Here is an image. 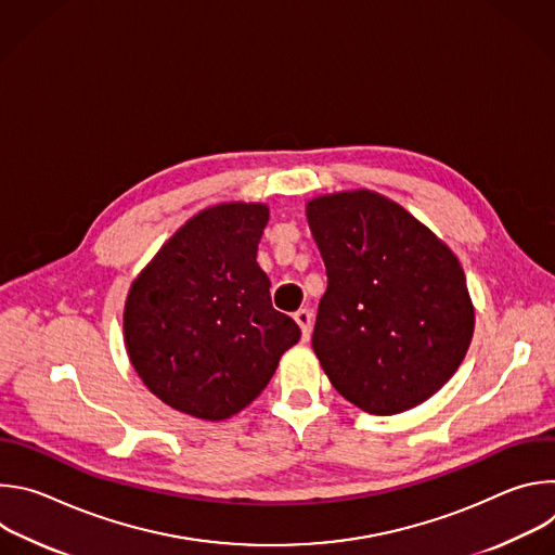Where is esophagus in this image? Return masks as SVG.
<instances>
[{
    "mask_svg": "<svg viewBox=\"0 0 555 555\" xmlns=\"http://www.w3.org/2000/svg\"><path fill=\"white\" fill-rule=\"evenodd\" d=\"M294 321L298 323V327H300V332H302V340H307L309 334H311V325H313L311 311H309V309H298V311L294 313Z\"/></svg>",
    "mask_w": 555,
    "mask_h": 555,
    "instance_id": "obj_1",
    "label": "esophagus"
}]
</instances>
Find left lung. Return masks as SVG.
I'll use <instances>...</instances> for the list:
<instances>
[{
  "label": "left lung",
  "mask_w": 555,
  "mask_h": 555,
  "mask_svg": "<svg viewBox=\"0 0 555 555\" xmlns=\"http://www.w3.org/2000/svg\"><path fill=\"white\" fill-rule=\"evenodd\" d=\"M305 212L327 268L311 336L323 371L371 415L420 406L456 373L474 334L456 255L375 191L313 197Z\"/></svg>",
  "instance_id": "1"
}]
</instances>
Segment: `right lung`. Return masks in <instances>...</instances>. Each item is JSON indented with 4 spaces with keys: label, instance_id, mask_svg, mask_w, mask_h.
Masks as SVG:
<instances>
[{
    "label": "right lung",
    "instance_id": "1",
    "mask_svg": "<svg viewBox=\"0 0 555 555\" xmlns=\"http://www.w3.org/2000/svg\"><path fill=\"white\" fill-rule=\"evenodd\" d=\"M268 219L255 202L204 208L129 287L127 356L155 398L184 415L221 422L244 411L300 340L257 263Z\"/></svg>",
    "mask_w": 555,
    "mask_h": 555
}]
</instances>
